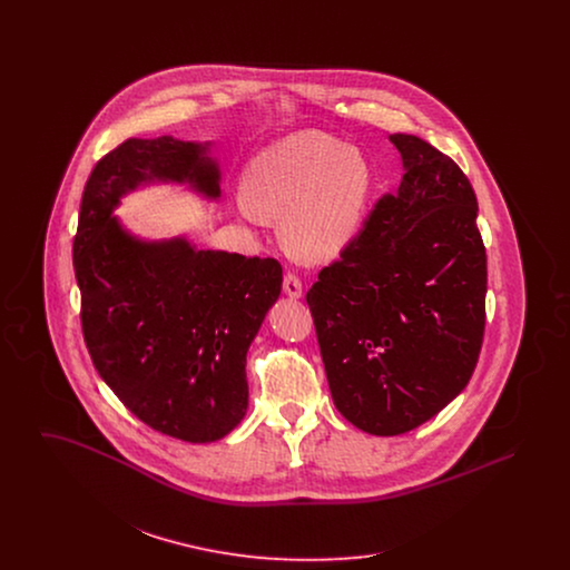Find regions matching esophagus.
I'll use <instances>...</instances> for the list:
<instances>
[{"label": "esophagus", "mask_w": 570, "mask_h": 570, "mask_svg": "<svg viewBox=\"0 0 570 570\" xmlns=\"http://www.w3.org/2000/svg\"><path fill=\"white\" fill-rule=\"evenodd\" d=\"M284 293H286V297L291 298H301V295H303L301 279H298L295 273H286L284 275Z\"/></svg>", "instance_id": "obj_1"}]
</instances>
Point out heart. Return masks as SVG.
<instances>
[{"label": "heart", "instance_id": "obj_1", "mask_svg": "<svg viewBox=\"0 0 570 570\" xmlns=\"http://www.w3.org/2000/svg\"><path fill=\"white\" fill-rule=\"evenodd\" d=\"M374 190L367 160L335 136L301 130L256 154L242 177V214L282 219V242L309 265L348 249Z\"/></svg>", "mask_w": 570, "mask_h": 570}]
</instances>
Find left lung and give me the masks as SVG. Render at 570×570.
<instances>
[{"label":"left lung","instance_id":"obj_1","mask_svg":"<svg viewBox=\"0 0 570 570\" xmlns=\"http://www.w3.org/2000/svg\"><path fill=\"white\" fill-rule=\"evenodd\" d=\"M389 140L402 156L400 188L305 297L333 404L372 435L406 434L465 389L488 293L468 177L419 136Z\"/></svg>","mask_w":570,"mask_h":570}]
</instances>
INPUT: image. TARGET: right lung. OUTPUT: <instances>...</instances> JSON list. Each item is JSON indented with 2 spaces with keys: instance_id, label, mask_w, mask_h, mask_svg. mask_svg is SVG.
Returning <instances> with one entry per match:
<instances>
[{
  "instance_id": "1",
  "label": "right lung",
  "mask_w": 570,
  "mask_h": 570,
  "mask_svg": "<svg viewBox=\"0 0 570 570\" xmlns=\"http://www.w3.org/2000/svg\"><path fill=\"white\" fill-rule=\"evenodd\" d=\"M214 140L128 138L91 170L75 237L85 344L98 374L145 425L216 442L247 412L245 354L282 293L275 258L145 239L115 216L147 186L219 198Z\"/></svg>"
}]
</instances>
